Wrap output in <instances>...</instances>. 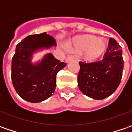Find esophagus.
Here are the masks:
<instances>
[{
  "label": "esophagus",
  "mask_w": 132,
  "mask_h": 132,
  "mask_svg": "<svg viewBox=\"0 0 132 132\" xmlns=\"http://www.w3.org/2000/svg\"><path fill=\"white\" fill-rule=\"evenodd\" d=\"M73 58L72 57V56H68L67 58H66V59H65V62L68 63V62H69L70 61H71V60H73Z\"/></svg>",
  "instance_id": "34e87169"
}]
</instances>
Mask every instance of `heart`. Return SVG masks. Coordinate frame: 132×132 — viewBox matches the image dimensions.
<instances>
[{
	"instance_id": "obj_1",
	"label": "heart",
	"mask_w": 132,
	"mask_h": 132,
	"mask_svg": "<svg viewBox=\"0 0 132 132\" xmlns=\"http://www.w3.org/2000/svg\"><path fill=\"white\" fill-rule=\"evenodd\" d=\"M106 41L95 38L92 35H81L68 45V48L74 52L84 51V59L88 62H93L104 53L106 48Z\"/></svg>"
}]
</instances>
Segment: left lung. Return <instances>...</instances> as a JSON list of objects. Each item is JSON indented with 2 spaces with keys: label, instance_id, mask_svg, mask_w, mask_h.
<instances>
[{
  "label": "left lung",
  "instance_id": "obj_1",
  "mask_svg": "<svg viewBox=\"0 0 132 132\" xmlns=\"http://www.w3.org/2000/svg\"><path fill=\"white\" fill-rule=\"evenodd\" d=\"M78 85L81 92L89 98L102 100L111 95L119 86L123 70L122 49L113 38L101 61L79 62Z\"/></svg>",
  "mask_w": 132,
  "mask_h": 132
}]
</instances>
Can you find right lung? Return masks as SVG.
<instances>
[{
  "instance_id": "1",
  "label": "right lung",
  "mask_w": 132,
  "mask_h": 132,
  "mask_svg": "<svg viewBox=\"0 0 132 132\" xmlns=\"http://www.w3.org/2000/svg\"><path fill=\"white\" fill-rule=\"evenodd\" d=\"M56 46L53 37L47 34L29 35L16 46L12 61V81L18 94L31 103L43 101L52 95L56 88V74L66 63L46 54L38 63H31L34 52Z\"/></svg>"
}]
</instances>
